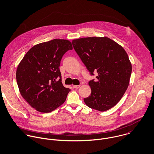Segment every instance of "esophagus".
I'll return each instance as SVG.
<instances>
[{
    "instance_id": "34e87169",
    "label": "esophagus",
    "mask_w": 154,
    "mask_h": 154,
    "mask_svg": "<svg viewBox=\"0 0 154 154\" xmlns=\"http://www.w3.org/2000/svg\"><path fill=\"white\" fill-rule=\"evenodd\" d=\"M80 86H81V85H73V88H78L80 87Z\"/></svg>"
}]
</instances>
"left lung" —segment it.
Listing matches in <instances>:
<instances>
[{"label":"left lung","instance_id":"8db88e82","mask_svg":"<svg viewBox=\"0 0 154 154\" xmlns=\"http://www.w3.org/2000/svg\"><path fill=\"white\" fill-rule=\"evenodd\" d=\"M74 49L91 74V94L84 102L89 108L105 111L115 106L129 84L132 64L125 50L107 37H85L72 40Z\"/></svg>","mask_w":154,"mask_h":154}]
</instances>
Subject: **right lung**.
<instances>
[{
    "mask_svg": "<svg viewBox=\"0 0 154 154\" xmlns=\"http://www.w3.org/2000/svg\"><path fill=\"white\" fill-rule=\"evenodd\" d=\"M72 48L69 40L54 39L33 46L19 63L16 78L20 92L35 110L50 112L66 101L70 89L62 84L59 66L63 54Z\"/></svg>",
    "mask_w": 154,
    "mask_h": 154,
    "instance_id": "obj_1",
    "label": "right lung"
}]
</instances>
